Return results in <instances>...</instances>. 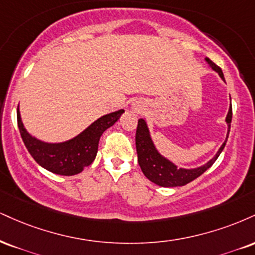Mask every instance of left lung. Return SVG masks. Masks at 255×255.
<instances>
[{
	"label": "left lung",
	"instance_id": "left-lung-1",
	"mask_svg": "<svg viewBox=\"0 0 255 255\" xmlns=\"http://www.w3.org/2000/svg\"><path fill=\"white\" fill-rule=\"evenodd\" d=\"M205 61L208 63L214 71L219 73L221 78L225 81V76H223L221 67L213 63L209 58H205ZM232 106L229 107L228 114H227L226 122L228 126V131H227V137L222 146L217 151L215 157L211 158L209 161L205 162L204 165L195 168H183L178 167L176 164L168 160L164 155H161L157 147L153 143V140L149 134L148 126L143 119H139L137 121V128L135 134V145H136V153H137V162H139L141 171L143 174L148 178L151 182L157 184L159 186H164V188H174V186H183L186 184L192 182V180L198 178L201 174H203L208 168L211 167V165L216 161L219 158L221 152L225 148L227 139H228L229 131H231V124H232Z\"/></svg>",
	"mask_w": 255,
	"mask_h": 255
}]
</instances>
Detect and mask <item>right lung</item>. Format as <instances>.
I'll use <instances>...</instances> for the list:
<instances>
[{
	"instance_id": "1",
	"label": "right lung",
	"mask_w": 255,
	"mask_h": 255,
	"mask_svg": "<svg viewBox=\"0 0 255 255\" xmlns=\"http://www.w3.org/2000/svg\"><path fill=\"white\" fill-rule=\"evenodd\" d=\"M124 113V109H120L103 115L73 139L56 143L45 142L30 135L22 124L19 107L17 126L24 146L40 166L60 176H73L81 173L95 160L101 135L112 127Z\"/></svg>"
}]
</instances>
